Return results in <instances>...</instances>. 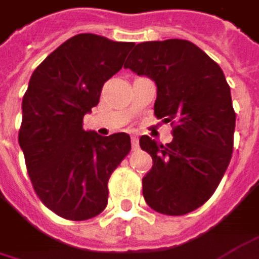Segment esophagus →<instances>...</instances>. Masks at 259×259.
Returning <instances> with one entry per match:
<instances>
[{
	"label": "esophagus",
	"instance_id": "obj_1",
	"mask_svg": "<svg viewBox=\"0 0 259 259\" xmlns=\"http://www.w3.org/2000/svg\"><path fill=\"white\" fill-rule=\"evenodd\" d=\"M132 147L138 149V137L137 135H132Z\"/></svg>",
	"mask_w": 259,
	"mask_h": 259
}]
</instances>
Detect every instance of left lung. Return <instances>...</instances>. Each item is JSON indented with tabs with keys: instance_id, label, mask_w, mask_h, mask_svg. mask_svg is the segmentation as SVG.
Instances as JSON below:
<instances>
[{
	"instance_id": "8db88e82",
	"label": "left lung",
	"mask_w": 259,
	"mask_h": 259,
	"mask_svg": "<svg viewBox=\"0 0 259 259\" xmlns=\"http://www.w3.org/2000/svg\"><path fill=\"white\" fill-rule=\"evenodd\" d=\"M124 68L156 83L155 115L173 125L170 144L140 138L153 159L143 178L144 199L156 212L185 215L214 194L231 162L235 131L231 88L222 68L184 39L138 44Z\"/></svg>"
}]
</instances>
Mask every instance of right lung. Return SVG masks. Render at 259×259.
I'll return each instance as SVG.
<instances>
[{
	"label": "right lung",
	"mask_w": 259,
	"mask_h": 259,
	"mask_svg": "<svg viewBox=\"0 0 259 259\" xmlns=\"http://www.w3.org/2000/svg\"><path fill=\"white\" fill-rule=\"evenodd\" d=\"M132 42L75 34L31 74L22 98L18 141L31 185L57 215L81 222L107 205V182L131 152V137L84 131L83 116L100 101L104 81L124 63Z\"/></svg>",
	"instance_id": "1"
}]
</instances>
